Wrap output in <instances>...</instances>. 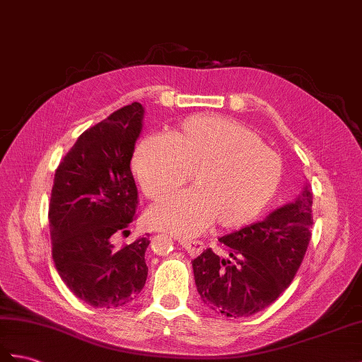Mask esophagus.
<instances>
[{"label":"esophagus","instance_id":"obj_1","mask_svg":"<svg viewBox=\"0 0 362 362\" xmlns=\"http://www.w3.org/2000/svg\"><path fill=\"white\" fill-rule=\"evenodd\" d=\"M180 244L182 245L186 252L190 255V257H197L202 250H204V244L201 241H187V240H181Z\"/></svg>","mask_w":362,"mask_h":362}]
</instances>
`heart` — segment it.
Here are the masks:
<instances>
[{
  "mask_svg": "<svg viewBox=\"0 0 362 362\" xmlns=\"http://www.w3.org/2000/svg\"><path fill=\"white\" fill-rule=\"evenodd\" d=\"M132 167L151 199H163L192 181V190L153 206L155 228L193 236L214 223L238 228L257 218L279 186L283 164L257 132L221 115H195L169 136L147 135L135 148Z\"/></svg>",
  "mask_w": 362,
  "mask_h": 362,
  "instance_id": "heart-1",
  "label": "heart"
}]
</instances>
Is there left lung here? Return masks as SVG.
<instances>
[{"label":"left lung","instance_id":"1","mask_svg":"<svg viewBox=\"0 0 362 362\" xmlns=\"http://www.w3.org/2000/svg\"><path fill=\"white\" fill-rule=\"evenodd\" d=\"M312 189L255 224L219 238L223 258L206 249L192 261L198 293L207 308L247 318L275 303L292 283L312 238Z\"/></svg>","mask_w":362,"mask_h":362}]
</instances>
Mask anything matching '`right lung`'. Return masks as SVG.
<instances>
[{"label":"right lung","mask_w":362,"mask_h":362,"mask_svg":"<svg viewBox=\"0 0 362 362\" xmlns=\"http://www.w3.org/2000/svg\"><path fill=\"white\" fill-rule=\"evenodd\" d=\"M144 107L132 103L83 132L55 172L49 204L52 258L76 298L96 308L134 301L147 279L148 238L112 244L135 219L130 170Z\"/></svg>","instance_id":"add662e5"}]
</instances>
